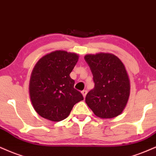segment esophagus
<instances>
[{"instance_id":"1","label":"esophagus","mask_w":156,"mask_h":156,"mask_svg":"<svg viewBox=\"0 0 156 156\" xmlns=\"http://www.w3.org/2000/svg\"><path fill=\"white\" fill-rule=\"evenodd\" d=\"M81 93H82V96H83V97H84V98H85L86 95H87V90H82Z\"/></svg>"}]
</instances>
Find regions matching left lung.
I'll list each match as a JSON object with an SVG mask.
<instances>
[{"instance_id": "8db88e82", "label": "left lung", "mask_w": 156, "mask_h": 156, "mask_svg": "<svg viewBox=\"0 0 156 156\" xmlns=\"http://www.w3.org/2000/svg\"><path fill=\"white\" fill-rule=\"evenodd\" d=\"M93 76L94 88L87 93L85 102L95 115L113 118L122 112L130 96V80L121 60L112 53L85 56Z\"/></svg>"}]
</instances>
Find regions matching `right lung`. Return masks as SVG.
<instances>
[{
	"mask_svg": "<svg viewBox=\"0 0 156 156\" xmlns=\"http://www.w3.org/2000/svg\"><path fill=\"white\" fill-rule=\"evenodd\" d=\"M78 60L76 53L56 50L44 55L35 65L29 94L35 111L42 118L53 122L63 120L74 104L84 99L69 76Z\"/></svg>",
	"mask_w": 156,
	"mask_h": 156,
	"instance_id": "right-lung-1",
	"label": "right lung"
}]
</instances>
